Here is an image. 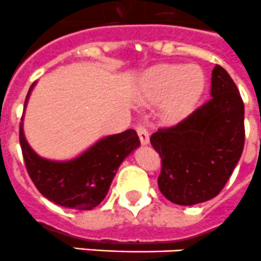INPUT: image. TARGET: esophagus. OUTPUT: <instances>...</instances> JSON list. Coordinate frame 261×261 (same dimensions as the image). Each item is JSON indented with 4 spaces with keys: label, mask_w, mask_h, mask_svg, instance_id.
<instances>
[{
    "label": "esophagus",
    "mask_w": 261,
    "mask_h": 261,
    "mask_svg": "<svg viewBox=\"0 0 261 261\" xmlns=\"http://www.w3.org/2000/svg\"><path fill=\"white\" fill-rule=\"evenodd\" d=\"M137 133L139 135V139H141V143L143 146H147L150 143V135H148V131L144 128V127H137Z\"/></svg>",
    "instance_id": "obj_1"
}]
</instances>
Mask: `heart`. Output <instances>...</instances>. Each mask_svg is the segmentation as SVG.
Listing matches in <instances>:
<instances>
[{
	"instance_id": "1",
	"label": "heart",
	"mask_w": 261,
	"mask_h": 261,
	"mask_svg": "<svg viewBox=\"0 0 261 261\" xmlns=\"http://www.w3.org/2000/svg\"><path fill=\"white\" fill-rule=\"evenodd\" d=\"M205 89L204 71L196 65L163 63L143 74L141 95L147 103L162 102L163 117L178 122L194 110Z\"/></svg>"
}]
</instances>
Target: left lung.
<instances>
[{
    "mask_svg": "<svg viewBox=\"0 0 261 261\" xmlns=\"http://www.w3.org/2000/svg\"><path fill=\"white\" fill-rule=\"evenodd\" d=\"M162 158L158 186L164 198L194 205L215 198L244 147V105L222 66L212 70L211 99L174 127L151 135Z\"/></svg>",
    "mask_w": 261,
    "mask_h": 261,
    "instance_id": "8db88e82",
    "label": "left lung"
}]
</instances>
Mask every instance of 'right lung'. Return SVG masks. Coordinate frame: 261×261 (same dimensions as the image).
I'll list each match as a JSON object with an SVG mask.
<instances>
[{
  "mask_svg": "<svg viewBox=\"0 0 261 261\" xmlns=\"http://www.w3.org/2000/svg\"><path fill=\"white\" fill-rule=\"evenodd\" d=\"M36 85L33 83L26 95L25 109ZM19 143L26 170L38 191L56 204L74 210L97 207L106 198L122 162L141 146L137 131L130 128L100 138L71 159H47L37 154L26 141L23 117L19 124Z\"/></svg>",
  "mask_w": 261,
  "mask_h": 261,
  "instance_id": "1",
  "label": "right lung"
}]
</instances>
